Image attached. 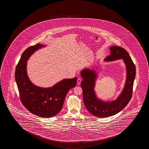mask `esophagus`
Returning a JSON list of instances; mask_svg holds the SVG:
<instances>
[{
	"label": "esophagus",
	"mask_w": 149,
	"mask_h": 149,
	"mask_svg": "<svg viewBox=\"0 0 149 149\" xmlns=\"http://www.w3.org/2000/svg\"><path fill=\"white\" fill-rule=\"evenodd\" d=\"M81 79L80 78H78L77 79V84H78V85H80L81 83Z\"/></svg>",
	"instance_id": "obj_1"
}]
</instances>
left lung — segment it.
Listing matches in <instances>:
<instances>
[{
    "mask_svg": "<svg viewBox=\"0 0 149 149\" xmlns=\"http://www.w3.org/2000/svg\"><path fill=\"white\" fill-rule=\"evenodd\" d=\"M111 54L104 61H113L123 59L126 65V78L124 87L115 100L104 101L96 95L95 88L98 73L95 70L84 68L81 72L83 78L81 87L83 89V100L86 107L93 115L98 117H106L116 114L128 104L131 99L132 88L136 76V67L129 54L120 47H110Z\"/></svg>",
    "mask_w": 149,
    "mask_h": 149,
    "instance_id": "obj_1",
    "label": "left lung"
}]
</instances>
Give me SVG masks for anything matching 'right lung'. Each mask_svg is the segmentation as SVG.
I'll return each mask as SVG.
<instances>
[{
  "mask_svg": "<svg viewBox=\"0 0 149 149\" xmlns=\"http://www.w3.org/2000/svg\"><path fill=\"white\" fill-rule=\"evenodd\" d=\"M45 45L37 44L22 54L16 66L15 79L22 104L29 112L38 116L49 118L62 110L66 94L77 83V77L64 79L49 88L35 85L27 74V61L32 54Z\"/></svg>",
  "mask_w": 149,
  "mask_h": 149,
  "instance_id": "right-lung-1",
  "label": "right lung"
}]
</instances>
